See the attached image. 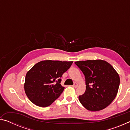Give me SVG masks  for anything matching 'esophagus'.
<instances>
[{"label":"esophagus","mask_w":130,"mask_h":130,"mask_svg":"<svg viewBox=\"0 0 130 130\" xmlns=\"http://www.w3.org/2000/svg\"><path fill=\"white\" fill-rule=\"evenodd\" d=\"M73 87H74V88H76V87H78V84L77 83H74V84H73Z\"/></svg>","instance_id":"esophagus-1"}]
</instances>
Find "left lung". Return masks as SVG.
<instances>
[{"mask_svg": "<svg viewBox=\"0 0 130 130\" xmlns=\"http://www.w3.org/2000/svg\"><path fill=\"white\" fill-rule=\"evenodd\" d=\"M74 63L84 74L85 93L78 96L87 109L98 111L112 102L118 93L120 77L112 66L102 60L77 61Z\"/></svg>", "mask_w": 130, "mask_h": 130, "instance_id": "left-lung-1", "label": "left lung"}]
</instances>
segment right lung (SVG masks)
Here are the masks:
<instances>
[{"label":"right lung","mask_w":130,"mask_h":130,"mask_svg":"<svg viewBox=\"0 0 130 130\" xmlns=\"http://www.w3.org/2000/svg\"><path fill=\"white\" fill-rule=\"evenodd\" d=\"M72 63L45 60L34 65L26 74L24 85L25 93L31 102L45 107L58 99L65 88L61 85V77Z\"/></svg>","instance_id":"obj_1"}]
</instances>
